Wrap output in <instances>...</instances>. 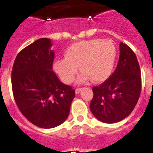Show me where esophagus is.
Wrapping results in <instances>:
<instances>
[{
	"label": "esophagus",
	"mask_w": 153,
	"mask_h": 153,
	"mask_svg": "<svg viewBox=\"0 0 153 153\" xmlns=\"http://www.w3.org/2000/svg\"><path fill=\"white\" fill-rule=\"evenodd\" d=\"M81 90H82V88H80V87H79V88H76V94H78V93H79V92L81 91Z\"/></svg>",
	"instance_id": "34e87169"
}]
</instances>
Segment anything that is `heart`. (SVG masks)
Masks as SVG:
<instances>
[{
  "mask_svg": "<svg viewBox=\"0 0 153 153\" xmlns=\"http://www.w3.org/2000/svg\"><path fill=\"white\" fill-rule=\"evenodd\" d=\"M117 48L109 40L92 39L75 43L65 51V58L55 60L53 68L63 83L70 84L78 72V67L83 73L78 77L79 83L92 79L101 82L109 77L114 67Z\"/></svg>",
  "mask_w": 153,
  "mask_h": 153,
  "instance_id": "1",
  "label": "heart"
}]
</instances>
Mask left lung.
Wrapping results in <instances>:
<instances>
[{"mask_svg":"<svg viewBox=\"0 0 153 153\" xmlns=\"http://www.w3.org/2000/svg\"><path fill=\"white\" fill-rule=\"evenodd\" d=\"M118 64L110 76L93 86L90 109L93 116L105 123H115L132 112L141 93V70L135 53L120 43Z\"/></svg>","mask_w":153,"mask_h":153,"instance_id":"1","label":"left lung"}]
</instances>
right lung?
I'll return each mask as SVG.
<instances>
[{"mask_svg":"<svg viewBox=\"0 0 153 153\" xmlns=\"http://www.w3.org/2000/svg\"><path fill=\"white\" fill-rule=\"evenodd\" d=\"M50 39L40 38L17 55L11 72L12 91L19 110L36 126L51 129L64 122L75 97L53 70Z\"/></svg>","mask_w":153,"mask_h":153,"instance_id":"1","label":"right lung"}]
</instances>
